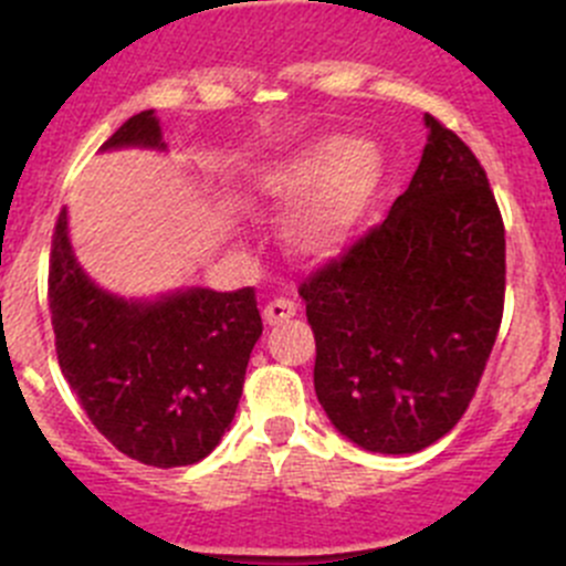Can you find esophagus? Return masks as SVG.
Wrapping results in <instances>:
<instances>
[{"mask_svg": "<svg viewBox=\"0 0 566 566\" xmlns=\"http://www.w3.org/2000/svg\"><path fill=\"white\" fill-rule=\"evenodd\" d=\"M295 312H298V304L290 298H273L268 301L265 310H262V317H265L268 325H279L284 323V319L295 317Z\"/></svg>", "mask_w": 566, "mask_h": 566, "instance_id": "1", "label": "esophagus"}]
</instances>
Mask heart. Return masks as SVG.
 Returning a JSON list of instances; mask_svg holds the SVG:
<instances>
[{
    "instance_id": "b5f03b06",
    "label": "heart",
    "mask_w": 566,
    "mask_h": 566,
    "mask_svg": "<svg viewBox=\"0 0 566 566\" xmlns=\"http://www.w3.org/2000/svg\"><path fill=\"white\" fill-rule=\"evenodd\" d=\"M380 177L373 147L350 136H328L276 164L256 180L260 197L290 202L316 193L290 221V241L304 254H328L345 241Z\"/></svg>"
}]
</instances>
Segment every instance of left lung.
Instances as JSON below:
<instances>
[{
    "label": "left lung",
    "mask_w": 566,
    "mask_h": 566,
    "mask_svg": "<svg viewBox=\"0 0 566 566\" xmlns=\"http://www.w3.org/2000/svg\"><path fill=\"white\" fill-rule=\"evenodd\" d=\"M419 169L389 216L301 282L315 391L331 424L413 454L471 405L504 317V219L471 147L432 114Z\"/></svg>",
    "instance_id": "obj_1"
}]
</instances>
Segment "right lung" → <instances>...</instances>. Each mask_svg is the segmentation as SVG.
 <instances>
[{
	"instance_id": "1",
	"label": "right lung",
	"mask_w": 566,
	"mask_h": 566,
	"mask_svg": "<svg viewBox=\"0 0 566 566\" xmlns=\"http://www.w3.org/2000/svg\"><path fill=\"white\" fill-rule=\"evenodd\" d=\"M130 145L164 147L153 112L125 119L101 150ZM49 310L62 375L114 449L177 468L219 447L262 334L254 287L186 290L156 304L108 295L78 268L62 210L51 235Z\"/></svg>"
}]
</instances>
